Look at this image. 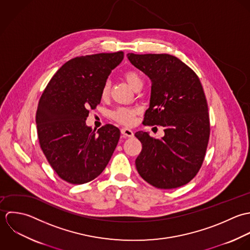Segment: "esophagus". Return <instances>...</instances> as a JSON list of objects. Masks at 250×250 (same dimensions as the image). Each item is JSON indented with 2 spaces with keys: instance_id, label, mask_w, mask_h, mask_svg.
I'll return each mask as SVG.
<instances>
[{
  "instance_id": "obj_1",
  "label": "esophagus",
  "mask_w": 250,
  "mask_h": 250,
  "mask_svg": "<svg viewBox=\"0 0 250 250\" xmlns=\"http://www.w3.org/2000/svg\"><path fill=\"white\" fill-rule=\"evenodd\" d=\"M121 132H122V134H123L125 137H133V136H134L133 131H132L131 129H129V128H126V127H123V128L121 129Z\"/></svg>"
}]
</instances>
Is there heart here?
Listing matches in <instances>:
<instances>
[{
	"mask_svg": "<svg viewBox=\"0 0 250 250\" xmlns=\"http://www.w3.org/2000/svg\"><path fill=\"white\" fill-rule=\"evenodd\" d=\"M125 78L128 85L134 90L135 88L139 86H143V79L141 75L133 70L127 71L125 74ZM110 91V84L109 82H106L101 90V97L103 99L107 98ZM138 113V110L135 108H128V107H121L118 108L113 112V118L119 122L120 124L125 125H131L135 122V116Z\"/></svg>",
	"mask_w": 250,
	"mask_h": 250,
	"instance_id": "1",
	"label": "heart"
}]
</instances>
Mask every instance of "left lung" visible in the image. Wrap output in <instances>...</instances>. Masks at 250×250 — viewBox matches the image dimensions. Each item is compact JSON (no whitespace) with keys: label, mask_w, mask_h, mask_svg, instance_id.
Instances as JSON below:
<instances>
[{"label":"left lung","mask_w":250,"mask_h":250,"mask_svg":"<svg viewBox=\"0 0 250 250\" xmlns=\"http://www.w3.org/2000/svg\"><path fill=\"white\" fill-rule=\"evenodd\" d=\"M127 58L151 81L150 107L143 125L164 127L160 139L143 131L135 133L142 143L136 169L154 188L183 187L198 173L209 138L208 103L199 78L169 54L128 53Z\"/></svg>","instance_id":"obj_1"}]
</instances>
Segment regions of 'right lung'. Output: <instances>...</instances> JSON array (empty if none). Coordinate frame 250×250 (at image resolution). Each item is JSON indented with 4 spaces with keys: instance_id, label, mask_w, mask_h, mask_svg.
Masks as SVG:
<instances>
[{
    "instance_id": "right-lung-1",
    "label": "right lung",
    "mask_w": 250,
    "mask_h": 250,
    "mask_svg": "<svg viewBox=\"0 0 250 250\" xmlns=\"http://www.w3.org/2000/svg\"><path fill=\"white\" fill-rule=\"evenodd\" d=\"M124 52L76 57L60 67L39 102L36 123L41 148L51 167L72 185L89 183L107 166L121 131L105 125L96 132L86 125L89 109L101 100V90Z\"/></svg>"
}]
</instances>
